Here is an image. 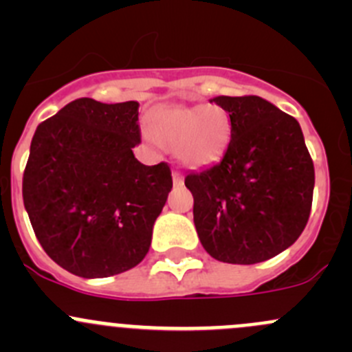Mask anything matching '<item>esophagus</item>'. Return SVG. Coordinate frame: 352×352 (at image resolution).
Masks as SVG:
<instances>
[{
  "instance_id": "esophagus-1",
  "label": "esophagus",
  "mask_w": 352,
  "mask_h": 352,
  "mask_svg": "<svg viewBox=\"0 0 352 352\" xmlns=\"http://www.w3.org/2000/svg\"><path fill=\"white\" fill-rule=\"evenodd\" d=\"M172 179H173V186H182L184 179H182V173L179 170H173L172 172Z\"/></svg>"
}]
</instances>
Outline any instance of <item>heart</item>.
<instances>
[{
  "mask_svg": "<svg viewBox=\"0 0 352 352\" xmlns=\"http://www.w3.org/2000/svg\"><path fill=\"white\" fill-rule=\"evenodd\" d=\"M232 117L221 105H173L158 109L150 120V134L189 168L218 162L232 140Z\"/></svg>",
  "mask_w": 352,
  "mask_h": 352,
  "instance_id": "b5f03b06",
  "label": "heart"
}]
</instances>
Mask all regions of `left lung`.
I'll return each instance as SVG.
<instances>
[{
	"label": "left lung",
	"mask_w": 352,
	"mask_h": 352,
	"mask_svg": "<svg viewBox=\"0 0 352 352\" xmlns=\"http://www.w3.org/2000/svg\"><path fill=\"white\" fill-rule=\"evenodd\" d=\"M232 117V140L216 165L186 177L204 250L228 264H257L305 230L315 170L294 117L255 95L214 97Z\"/></svg>",
	"instance_id": "left-lung-1"
}]
</instances>
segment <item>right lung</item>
<instances>
[{
  "label": "right lung",
  "instance_id": "right-lung-1",
  "mask_svg": "<svg viewBox=\"0 0 352 352\" xmlns=\"http://www.w3.org/2000/svg\"><path fill=\"white\" fill-rule=\"evenodd\" d=\"M140 104L69 102L38 124L23 173V204L45 254L80 278L129 271L148 254L172 189L166 163L148 166Z\"/></svg>",
  "mask_w": 352,
  "mask_h": 352
}]
</instances>
